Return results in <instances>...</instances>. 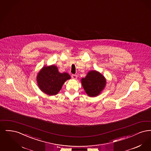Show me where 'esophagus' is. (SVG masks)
Masks as SVG:
<instances>
[{"label":"esophagus","instance_id":"obj_1","mask_svg":"<svg viewBox=\"0 0 151 151\" xmlns=\"http://www.w3.org/2000/svg\"><path fill=\"white\" fill-rule=\"evenodd\" d=\"M78 78V76L76 75H72V78L73 79H76Z\"/></svg>","mask_w":151,"mask_h":151}]
</instances>
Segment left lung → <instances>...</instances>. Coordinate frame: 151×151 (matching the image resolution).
<instances>
[{
  "label": "left lung",
  "instance_id": "1",
  "mask_svg": "<svg viewBox=\"0 0 151 151\" xmlns=\"http://www.w3.org/2000/svg\"><path fill=\"white\" fill-rule=\"evenodd\" d=\"M82 86L89 97H96L105 88L106 81L105 77L100 72L91 71L84 78L81 80Z\"/></svg>",
  "mask_w": 151,
  "mask_h": 151
}]
</instances>
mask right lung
Listing matches in <instances>:
<instances>
[{"label":"right lung","instance_id":"obj_1","mask_svg":"<svg viewBox=\"0 0 151 151\" xmlns=\"http://www.w3.org/2000/svg\"><path fill=\"white\" fill-rule=\"evenodd\" d=\"M70 79L68 73H60L54 65L44 66L37 76L38 86L43 92L49 96L58 94L65 81Z\"/></svg>","mask_w":151,"mask_h":151}]
</instances>
